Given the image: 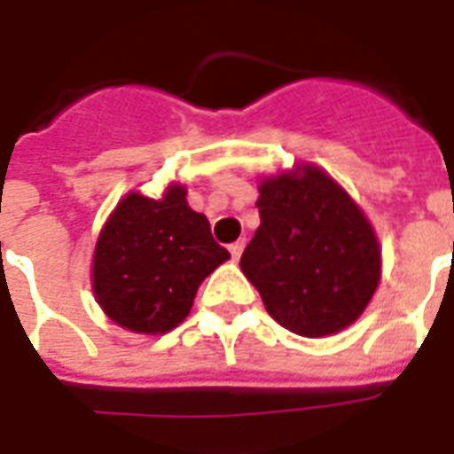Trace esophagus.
<instances>
[{"label":"esophagus","mask_w":454,"mask_h":454,"mask_svg":"<svg viewBox=\"0 0 454 454\" xmlns=\"http://www.w3.org/2000/svg\"><path fill=\"white\" fill-rule=\"evenodd\" d=\"M228 250H231V257H233V259H240L242 250H245V240H235L233 245L228 247Z\"/></svg>","instance_id":"esophagus-1"}]
</instances>
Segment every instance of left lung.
<instances>
[{
  "mask_svg": "<svg viewBox=\"0 0 454 454\" xmlns=\"http://www.w3.org/2000/svg\"><path fill=\"white\" fill-rule=\"evenodd\" d=\"M257 233L240 257L266 311L293 333L319 338L350 326L380 278L369 221L338 183L314 166L259 188Z\"/></svg>",
  "mask_w": 454,
  "mask_h": 454,
  "instance_id": "left-lung-1",
  "label": "left lung"
}]
</instances>
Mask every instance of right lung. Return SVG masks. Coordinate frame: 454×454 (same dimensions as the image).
Listing matches in <instances>:
<instances>
[{"label": "right lung", "mask_w": 454, "mask_h": 454, "mask_svg": "<svg viewBox=\"0 0 454 454\" xmlns=\"http://www.w3.org/2000/svg\"><path fill=\"white\" fill-rule=\"evenodd\" d=\"M231 257L185 188L164 200L130 192L99 233L92 288L106 317L135 333H166L188 317L200 283Z\"/></svg>", "instance_id": "obj_1"}]
</instances>
